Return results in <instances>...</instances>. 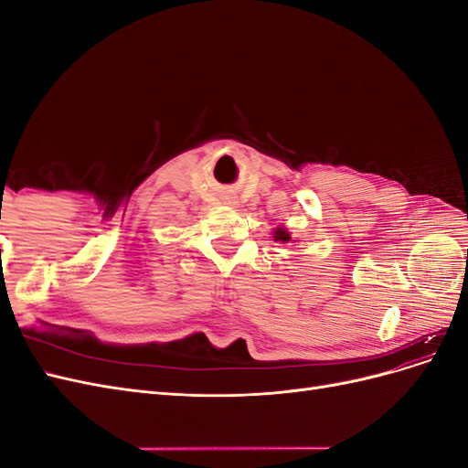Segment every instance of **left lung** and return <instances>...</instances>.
Returning a JSON list of instances; mask_svg holds the SVG:
<instances>
[{"label": "left lung", "mask_w": 468, "mask_h": 468, "mask_svg": "<svg viewBox=\"0 0 468 468\" xmlns=\"http://www.w3.org/2000/svg\"><path fill=\"white\" fill-rule=\"evenodd\" d=\"M273 238H275V239H281V242H289V239H291V234H287V232L282 230V229H277Z\"/></svg>", "instance_id": "8db88e82"}]
</instances>
